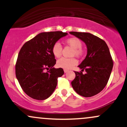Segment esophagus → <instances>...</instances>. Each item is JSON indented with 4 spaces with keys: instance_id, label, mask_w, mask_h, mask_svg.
I'll return each mask as SVG.
<instances>
[{
    "instance_id": "34e87169",
    "label": "esophagus",
    "mask_w": 127,
    "mask_h": 127,
    "mask_svg": "<svg viewBox=\"0 0 127 127\" xmlns=\"http://www.w3.org/2000/svg\"><path fill=\"white\" fill-rule=\"evenodd\" d=\"M64 73H67L68 72V70L67 69H64Z\"/></svg>"
}]
</instances>
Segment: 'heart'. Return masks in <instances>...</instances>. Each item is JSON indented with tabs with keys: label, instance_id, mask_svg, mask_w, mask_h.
Returning <instances> with one entry per match:
<instances>
[{
	"label": "heart",
	"instance_id": "1",
	"mask_svg": "<svg viewBox=\"0 0 127 127\" xmlns=\"http://www.w3.org/2000/svg\"><path fill=\"white\" fill-rule=\"evenodd\" d=\"M65 43L73 48L72 52V55L76 57H80L82 55L83 50L82 49V42L78 37H70L65 40ZM62 46L59 42H56L53 45L52 47V54L54 57L59 58L62 54ZM78 61L75 58L62 57L59 59L57 62V65L59 67L64 68V69H70L72 68L74 65L77 64Z\"/></svg>",
	"mask_w": 127,
	"mask_h": 127
}]
</instances>
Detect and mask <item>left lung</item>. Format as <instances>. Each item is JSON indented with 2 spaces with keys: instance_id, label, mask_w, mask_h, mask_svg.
Segmentation results:
<instances>
[{
  "instance_id": "1",
  "label": "left lung",
  "mask_w": 127,
  "mask_h": 127,
  "mask_svg": "<svg viewBox=\"0 0 127 127\" xmlns=\"http://www.w3.org/2000/svg\"><path fill=\"white\" fill-rule=\"evenodd\" d=\"M70 33L84 41L87 46V56L78 65L82 71L75 72L76 77L71 83L72 86L80 95L92 97L104 89L110 78L113 65L110 51L103 39L91 33ZM84 69L85 74L82 73Z\"/></svg>"
}]
</instances>
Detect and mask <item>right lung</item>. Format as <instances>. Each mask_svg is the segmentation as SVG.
I'll list each match as a JSON object with an SVG mask.
<instances>
[{
    "label": "right lung",
    "mask_w": 127,
    "mask_h": 127,
    "mask_svg": "<svg viewBox=\"0 0 127 127\" xmlns=\"http://www.w3.org/2000/svg\"><path fill=\"white\" fill-rule=\"evenodd\" d=\"M67 34L59 31L40 33L20 49L15 64L16 77L24 93L31 98L45 100L54 91L57 79L63 75L64 71L62 68L54 67L56 60L52 47Z\"/></svg>",
    "instance_id": "1"
}]
</instances>
